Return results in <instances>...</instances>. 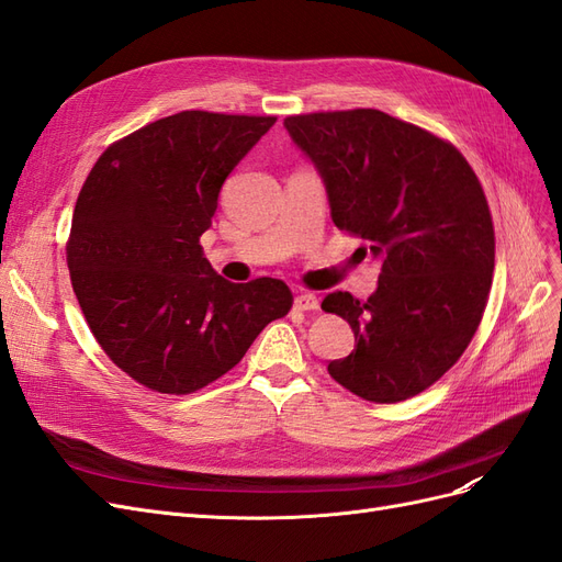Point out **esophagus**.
Wrapping results in <instances>:
<instances>
[{
    "instance_id": "esophagus-1",
    "label": "esophagus",
    "mask_w": 562,
    "mask_h": 562,
    "mask_svg": "<svg viewBox=\"0 0 562 562\" xmlns=\"http://www.w3.org/2000/svg\"><path fill=\"white\" fill-rule=\"evenodd\" d=\"M295 307L302 312H316L318 310V297L314 293H300L295 297Z\"/></svg>"
}]
</instances>
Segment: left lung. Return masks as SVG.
<instances>
[{"label":"left lung","mask_w":562,"mask_h":562,"mask_svg":"<svg viewBox=\"0 0 562 562\" xmlns=\"http://www.w3.org/2000/svg\"><path fill=\"white\" fill-rule=\"evenodd\" d=\"M283 126L326 184L333 223L382 262L366 302L342 291L321 302L356 337L330 378L372 403L413 398L457 363L485 312L495 229L483 187L450 143L380 110Z\"/></svg>","instance_id":"1"}]
</instances>
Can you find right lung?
I'll list each match as a JSON object with an SVG mask.
<instances>
[{
	"mask_svg": "<svg viewBox=\"0 0 562 562\" xmlns=\"http://www.w3.org/2000/svg\"><path fill=\"white\" fill-rule=\"evenodd\" d=\"M274 122L178 112L110 145L81 187L67 241L75 295L98 345L147 389L215 382L291 310L283 281L229 283L199 244L227 176Z\"/></svg>",
	"mask_w": 562,
	"mask_h": 562,
	"instance_id": "obj_1",
	"label": "right lung"
}]
</instances>
